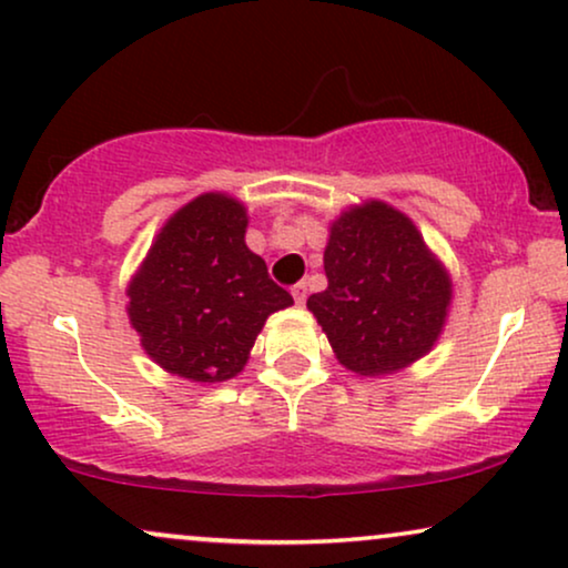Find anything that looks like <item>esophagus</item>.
<instances>
[{
  "label": "esophagus",
  "mask_w": 568,
  "mask_h": 568,
  "mask_svg": "<svg viewBox=\"0 0 568 568\" xmlns=\"http://www.w3.org/2000/svg\"><path fill=\"white\" fill-rule=\"evenodd\" d=\"M292 297H294V302H297V305H305V300H307V284L305 282H297L292 286Z\"/></svg>",
  "instance_id": "esophagus-1"
}]
</instances>
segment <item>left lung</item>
<instances>
[{
  "label": "left lung",
  "instance_id": "left-lung-1",
  "mask_svg": "<svg viewBox=\"0 0 568 568\" xmlns=\"http://www.w3.org/2000/svg\"><path fill=\"white\" fill-rule=\"evenodd\" d=\"M323 268L328 286L307 307L344 367L381 375L430 352L452 284L404 213L381 201L344 213L331 226Z\"/></svg>",
  "mask_w": 568,
  "mask_h": 568
}]
</instances>
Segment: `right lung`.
<instances>
[{
  "label": "right lung",
  "instance_id": "obj_1",
  "mask_svg": "<svg viewBox=\"0 0 568 568\" xmlns=\"http://www.w3.org/2000/svg\"><path fill=\"white\" fill-rule=\"evenodd\" d=\"M247 213L209 193L176 211L132 278L130 321L169 373L216 383L242 371L271 313L292 294L245 245Z\"/></svg>",
  "mask_w": 568,
  "mask_h": 568
}]
</instances>
